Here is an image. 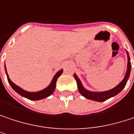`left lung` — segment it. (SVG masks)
Returning a JSON list of instances; mask_svg holds the SVG:
<instances>
[{"instance_id":"left-lung-1","label":"left lung","mask_w":134,"mask_h":134,"mask_svg":"<svg viewBox=\"0 0 134 134\" xmlns=\"http://www.w3.org/2000/svg\"><path fill=\"white\" fill-rule=\"evenodd\" d=\"M127 72H126L125 76H124V80L117 86H115L114 88L110 90L105 91V92H91V91L86 90L83 86L81 81L77 77V76L76 74H74L75 80H76V81L77 83L78 90L80 92V94L86 98H88V99H90V100H93V101H96V102H104V101H105L108 98L115 96L120 92H121L122 90L125 87V86L127 84L128 78L130 76V70H131V63H130L129 54H128L127 51Z\"/></svg>"}]
</instances>
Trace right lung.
I'll return each mask as SVG.
<instances>
[{"mask_svg": "<svg viewBox=\"0 0 134 134\" xmlns=\"http://www.w3.org/2000/svg\"><path fill=\"white\" fill-rule=\"evenodd\" d=\"M5 71H6V74L7 76V80L10 83V86L12 87L14 90L16 91L18 94H20V96L25 97V98H28V99H30V100H40V99H42V98H47L49 96H51V94L54 92V91L55 90V87H56V82H57V80L58 78L61 75V74L63 73V70H59L56 74L54 75V76L53 77L52 80H51L50 85L45 88L44 90L41 91H38V92H27V91L23 90L22 88H20V86H16L15 83H13L10 80V79L9 78V76L7 74V70H6V66H5Z\"/></svg>", "mask_w": 134, "mask_h": 134, "instance_id": "1", "label": "right lung"}]
</instances>
